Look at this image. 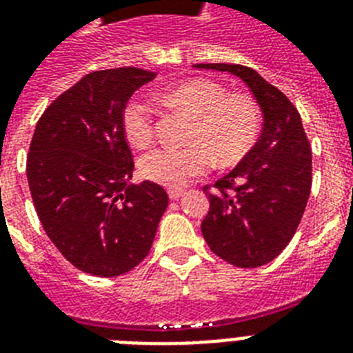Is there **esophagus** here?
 Wrapping results in <instances>:
<instances>
[{
    "label": "esophagus",
    "instance_id": "esophagus-1",
    "mask_svg": "<svg viewBox=\"0 0 353 353\" xmlns=\"http://www.w3.org/2000/svg\"><path fill=\"white\" fill-rule=\"evenodd\" d=\"M185 194L183 188H168V198L170 199H179Z\"/></svg>",
    "mask_w": 353,
    "mask_h": 353
}]
</instances>
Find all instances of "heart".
Segmentation results:
<instances>
[{
    "label": "heart",
    "instance_id": "b5f03b06",
    "mask_svg": "<svg viewBox=\"0 0 353 353\" xmlns=\"http://www.w3.org/2000/svg\"><path fill=\"white\" fill-rule=\"evenodd\" d=\"M159 101L192 117L185 146H163L139 163L146 179L179 187L201 176L216 161L220 166L240 163L256 144L262 130L258 102L245 93H229L216 80L190 79L163 90ZM122 130L133 146L146 148L154 139V108L133 99L122 112Z\"/></svg>",
    "mask_w": 353,
    "mask_h": 353
}]
</instances>
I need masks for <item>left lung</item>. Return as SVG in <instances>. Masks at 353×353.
Instances as JSON below:
<instances>
[{
  "label": "left lung",
  "instance_id": "8db88e82",
  "mask_svg": "<svg viewBox=\"0 0 353 353\" xmlns=\"http://www.w3.org/2000/svg\"><path fill=\"white\" fill-rule=\"evenodd\" d=\"M241 79L262 108V135L227 176L205 185L210 209L201 232L210 251L236 268H260L279 256L301 223L312 190V148L288 97L251 68L196 63Z\"/></svg>",
  "mask_w": 353,
  "mask_h": 353
}]
</instances>
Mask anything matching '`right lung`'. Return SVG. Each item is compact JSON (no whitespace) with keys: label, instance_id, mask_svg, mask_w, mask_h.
<instances>
[{"label":"right lung","instance_id":"add662e5","mask_svg":"<svg viewBox=\"0 0 353 353\" xmlns=\"http://www.w3.org/2000/svg\"><path fill=\"white\" fill-rule=\"evenodd\" d=\"M154 79L139 68L93 71L36 124L27 155L36 214L63 258L84 273L110 279L132 271L165 214L161 185H128L133 155L122 130L126 102Z\"/></svg>","mask_w":353,"mask_h":353}]
</instances>
